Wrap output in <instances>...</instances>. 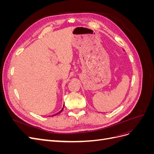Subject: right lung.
Listing matches in <instances>:
<instances>
[{"label":"right lung","instance_id":"right-lung-1","mask_svg":"<svg viewBox=\"0 0 154 154\" xmlns=\"http://www.w3.org/2000/svg\"><path fill=\"white\" fill-rule=\"evenodd\" d=\"M63 109H62L61 110H60V112H58V113H57V114H59V113H60V112H62V111L63 110ZM57 114H55V115H57ZM53 116H54V115H53Z\"/></svg>","mask_w":154,"mask_h":154}]
</instances>
